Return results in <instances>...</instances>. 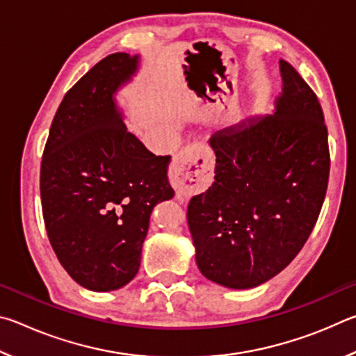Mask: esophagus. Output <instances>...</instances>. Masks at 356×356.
<instances>
[{"label": "esophagus", "instance_id": "34e87169", "mask_svg": "<svg viewBox=\"0 0 356 356\" xmlns=\"http://www.w3.org/2000/svg\"><path fill=\"white\" fill-rule=\"evenodd\" d=\"M213 159L201 143L188 144L180 150L171 166L170 180L176 188L185 196L195 195L212 180Z\"/></svg>", "mask_w": 356, "mask_h": 356}]
</instances>
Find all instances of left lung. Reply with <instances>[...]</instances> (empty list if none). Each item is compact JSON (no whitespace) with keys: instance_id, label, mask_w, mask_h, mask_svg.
Listing matches in <instances>:
<instances>
[{"instance_id":"8db88e82","label":"left lung","mask_w":356,"mask_h":356,"mask_svg":"<svg viewBox=\"0 0 356 356\" xmlns=\"http://www.w3.org/2000/svg\"><path fill=\"white\" fill-rule=\"evenodd\" d=\"M275 110L216 131L215 180L188 204L196 264L207 280L251 289L284 270L308 240L330 176L322 106L280 59Z\"/></svg>"}]
</instances>
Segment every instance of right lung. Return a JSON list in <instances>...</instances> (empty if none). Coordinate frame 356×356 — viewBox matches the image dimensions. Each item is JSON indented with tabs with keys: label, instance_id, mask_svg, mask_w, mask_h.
Masks as SVG:
<instances>
[{
	"label": "right lung",
	"instance_id": "add662e5",
	"mask_svg": "<svg viewBox=\"0 0 356 356\" xmlns=\"http://www.w3.org/2000/svg\"><path fill=\"white\" fill-rule=\"evenodd\" d=\"M140 56L113 53L64 95L40 166L42 213L53 251L72 280L95 292L135 278L154 207L174 196L171 156L130 134L116 94Z\"/></svg>",
	"mask_w": 356,
	"mask_h": 356
}]
</instances>
